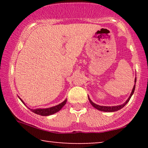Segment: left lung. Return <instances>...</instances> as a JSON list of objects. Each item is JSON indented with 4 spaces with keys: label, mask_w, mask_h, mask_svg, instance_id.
<instances>
[{
    "label": "left lung",
    "mask_w": 148,
    "mask_h": 148,
    "mask_svg": "<svg viewBox=\"0 0 148 148\" xmlns=\"http://www.w3.org/2000/svg\"><path fill=\"white\" fill-rule=\"evenodd\" d=\"M135 82L136 83V78H135ZM135 85H134V87H133V90H132V92L131 93V95L130 96H129V98L127 99V100L125 102L124 104H121V105H119V106H99V105H97L96 104H94V102H92V100H90V98H89L88 96V99H89V101H90V104L92 105L95 108L98 109V110H100V111H104V112H115V111H117L119 110H120L122 108H123L125 105L127 104V102H129V100H130V98H131V96H132V95L133 94V93H134V91H135Z\"/></svg>",
    "instance_id": "obj_1"
}]
</instances>
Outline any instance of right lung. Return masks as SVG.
Wrapping results in <instances>:
<instances>
[{
    "label": "right lung",
    "instance_id": "1",
    "mask_svg": "<svg viewBox=\"0 0 148 148\" xmlns=\"http://www.w3.org/2000/svg\"><path fill=\"white\" fill-rule=\"evenodd\" d=\"M19 99L24 104L23 101H22L21 98ZM66 102V100H65L64 102L60 103V104H59L58 105H56L55 106L51 107V108H45V109L37 108V109H35V110H33V109H30V110H31L33 112L36 113V114L41 115V116H49V115L53 114L54 113L58 112V111H59L60 109H61L62 107L65 105Z\"/></svg>",
    "mask_w": 148,
    "mask_h": 148
}]
</instances>
